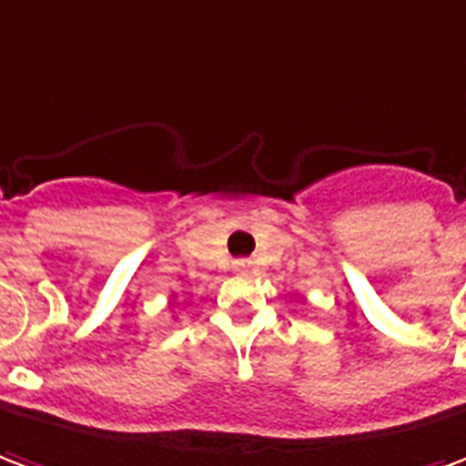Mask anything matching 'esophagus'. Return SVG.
<instances>
[{
    "label": "esophagus",
    "mask_w": 466,
    "mask_h": 466,
    "mask_svg": "<svg viewBox=\"0 0 466 466\" xmlns=\"http://www.w3.org/2000/svg\"><path fill=\"white\" fill-rule=\"evenodd\" d=\"M233 268H236V273H248L250 270V260H236Z\"/></svg>",
    "instance_id": "1"
}]
</instances>
